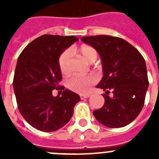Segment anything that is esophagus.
<instances>
[{
    "mask_svg": "<svg viewBox=\"0 0 159 159\" xmlns=\"http://www.w3.org/2000/svg\"><path fill=\"white\" fill-rule=\"evenodd\" d=\"M80 99H87V98H88V97L90 96V95H80Z\"/></svg>",
    "mask_w": 159,
    "mask_h": 159,
    "instance_id": "34e87169",
    "label": "esophagus"
}]
</instances>
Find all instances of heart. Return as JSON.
Listing matches in <instances>:
<instances>
[{"instance_id":"b5f03b06","label":"heart","mask_w":159,"mask_h":159,"mask_svg":"<svg viewBox=\"0 0 159 159\" xmlns=\"http://www.w3.org/2000/svg\"><path fill=\"white\" fill-rule=\"evenodd\" d=\"M78 52L84 60L89 63H93L98 57L96 49L90 45H82L79 48ZM70 58V51L65 50L60 54L58 59V66L62 73L68 71V60ZM97 79L94 75L87 76H72L67 80V87L73 92L80 94H86L91 90L92 86L96 84Z\"/></svg>"}]
</instances>
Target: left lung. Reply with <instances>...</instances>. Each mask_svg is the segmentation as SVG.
Here are the masks:
<instances>
[{
  "label": "left lung",
  "mask_w": 159,
  "mask_h": 159,
  "mask_svg": "<svg viewBox=\"0 0 159 159\" xmlns=\"http://www.w3.org/2000/svg\"><path fill=\"white\" fill-rule=\"evenodd\" d=\"M81 40L96 49L102 64L103 76L96 88L106 91L102 95L105 102L100 109L94 111V116L111 128L127 126L144 106L149 86L145 60L122 38L99 35L83 36Z\"/></svg>",
  "instance_id": "8db88e82"
}]
</instances>
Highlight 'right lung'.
Instances as JSON below:
<instances>
[{
  "instance_id": "obj_1",
  "label": "right lung",
  "mask_w": 159,
  "mask_h": 159,
  "mask_svg": "<svg viewBox=\"0 0 159 159\" xmlns=\"http://www.w3.org/2000/svg\"><path fill=\"white\" fill-rule=\"evenodd\" d=\"M78 38L43 35L29 43L18 57L13 89L20 113L34 128L56 131L67 124L80 97L70 90L62 96L52 95L62 80L58 66L60 54Z\"/></svg>"
}]
</instances>
